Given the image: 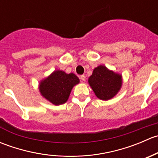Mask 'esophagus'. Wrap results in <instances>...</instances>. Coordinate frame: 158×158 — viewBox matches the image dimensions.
Listing matches in <instances>:
<instances>
[{
	"label": "esophagus",
	"instance_id": "1",
	"mask_svg": "<svg viewBox=\"0 0 158 158\" xmlns=\"http://www.w3.org/2000/svg\"><path fill=\"white\" fill-rule=\"evenodd\" d=\"M80 79L82 82H85V75H82V76H80Z\"/></svg>",
	"mask_w": 158,
	"mask_h": 158
}]
</instances>
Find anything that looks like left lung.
Instances as JSON below:
<instances>
[{
	"mask_svg": "<svg viewBox=\"0 0 158 158\" xmlns=\"http://www.w3.org/2000/svg\"><path fill=\"white\" fill-rule=\"evenodd\" d=\"M88 82L97 98L107 101L115 96L122 86V76L100 65L93 69Z\"/></svg>",
	"mask_w": 158,
	"mask_h": 158,
	"instance_id": "left-lung-1",
	"label": "left lung"
}]
</instances>
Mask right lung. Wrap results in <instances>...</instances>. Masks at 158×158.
Returning a JSON list of instances; mask_svg holds the SVG:
<instances>
[{
    "instance_id": "add662e5",
    "label": "right lung",
    "mask_w": 158,
    "mask_h": 158,
    "mask_svg": "<svg viewBox=\"0 0 158 158\" xmlns=\"http://www.w3.org/2000/svg\"><path fill=\"white\" fill-rule=\"evenodd\" d=\"M79 83V79L74 73L55 70L40 82L39 91L45 99L60 106L67 102L72 89Z\"/></svg>"
}]
</instances>
